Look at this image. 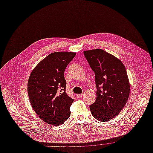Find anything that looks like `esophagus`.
Instances as JSON below:
<instances>
[{"mask_svg":"<svg viewBox=\"0 0 153 153\" xmlns=\"http://www.w3.org/2000/svg\"><path fill=\"white\" fill-rule=\"evenodd\" d=\"M82 96H83L82 94H76V96L78 98H81L82 97Z\"/></svg>","mask_w":153,"mask_h":153,"instance_id":"1","label":"esophagus"}]
</instances>
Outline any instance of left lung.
Listing matches in <instances>:
<instances>
[{
	"mask_svg": "<svg viewBox=\"0 0 153 153\" xmlns=\"http://www.w3.org/2000/svg\"><path fill=\"white\" fill-rule=\"evenodd\" d=\"M84 55L95 74L96 99L90 105L96 120L107 121L118 115L126 105L130 92L126 69L120 59L100 49L85 51Z\"/></svg>",
	"mask_w": 153,
	"mask_h": 153,
	"instance_id": "8db88e82",
	"label": "left lung"
}]
</instances>
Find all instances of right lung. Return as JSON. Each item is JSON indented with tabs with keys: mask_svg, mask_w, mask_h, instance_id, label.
<instances>
[{
	"mask_svg": "<svg viewBox=\"0 0 153 153\" xmlns=\"http://www.w3.org/2000/svg\"><path fill=\"white\" fill-rule=\"evenodd\" d=\"M76 53L55 52L41 60L32 70L27 91L35 112L43 121L60 126L70 117L74 100L66 93L64 72Z\"/></svg>",
	"mask_w": 153,
	"mask_h": 153,
	"instance_id": "obj_1",
	"label": "right lung"
}]
</instances>
